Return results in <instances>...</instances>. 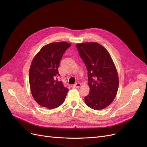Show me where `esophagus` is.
<instances>
[{
	"mask_svg": "<svg viewBox=\"0 0 147 147\" xmlns=\"http://www.w3.org/2000/svg\"><path fill=\"white\" fill-rule=\"evenodd\" d=\"M81 86V83H77L76 84H75L73 85V88H78Z\"/></svg>",
	"mask_w": 147,
	"mask_h": 147,
	"instance_id": "34e87169",
	"label": "esophagus"
}]
</instances>
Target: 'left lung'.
Listing matches in <instances>:
<instances>
[{"label":"left lung","mask_w":147,"mask_h":147,"mask_svg":"<svg viewBox=\"0 0 147 147\" xmlns=\"http://www.w3.org/2000/svg\"><path fill=\"white\" fill-rule=\"evenodd\" d=\"M76 47L88 70L90 90L84 97L85 103L94 110L105 109L113 101L118 91L116 67L109 53L99 43H77Z\"/></svg>","instance_id":"obj_1"}]
</instances>
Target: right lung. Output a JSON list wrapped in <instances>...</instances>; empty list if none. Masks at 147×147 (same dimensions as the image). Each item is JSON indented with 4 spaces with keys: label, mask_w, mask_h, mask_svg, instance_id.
Instances as JSON below:
<instances>
[{
    "label": "right lung",
    "mask_w": 147,
    "mask_h": 147,
    "mask_svg": "<svg viewBox=\"0 0 147 147\" xmlns=\"http://www.w3.org/2000/svg\"><path fill=\"white\" fill-rule=\"evenodd\" d=\"M71 44L51 43L35 55L29 70V84L35 100L44 107L55 109L63 103L69 90L56 77L59 76L60 61Z\"/></svg>",
    "instance_id": "right-lung-1"
}]
</instances>
